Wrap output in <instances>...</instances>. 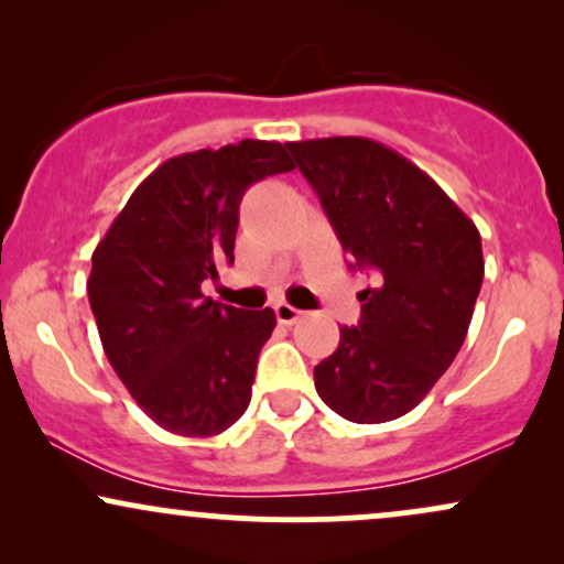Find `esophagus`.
I'll return each mask as SVG.
<instances>
[{"instance_id":"esophagus-1","label":"esophagus","mask_w":564,"mask_h":564,"mask_svg":"<svg viewBox=\"0 0 564 564\" xmlns=\"http://www.w3.org/2000/svg\"><path fill=\"white\" fill-rule=\"evenodd\" d=\"M302 310H296V307H291L289 302H278L275 304V318H278V323H283V326H291V323H296L302 318Z\"/></svg>"}]
</instances>
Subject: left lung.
<instances>
[{"instance_id": "8db88e82", "label": "left lung", "mask_w": 564, "mask_h": 564, "mask_svg": "<svg viewBox=\"0 0 564 564\" xmlns=\"http://www.w3.org/2000/svg\"><path fill=\"white\" fill-rule=\"evenodd\" d=\"M352 270H373L358 326L315 366V390L341 419L381 424L413 411L467 339L482 286L475 223L430 174L368 138L289 142Z\"/></svg>"}]
</instances>
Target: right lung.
I'll return each mask as SVG.
<instances>
[{
  "mask_svg": "<svg viewBox=\"0 0 564 564\" xmlns=\"http://www.w3.org/2000/svg\"><path fill=\"white\" fill-rule=\"evenodd\" d=\"M294 170L281 142L241 140L174 156L148 174L93 254L89 304L102 349L166 432L212 437L249 408L275 313L200 294L232 262L246 187Z\"/></svg>",
  "mask_w": 564,
  "mask_h": 564,
  "instance_id": "1",
  "label": "right lung"
}]
</instances>
